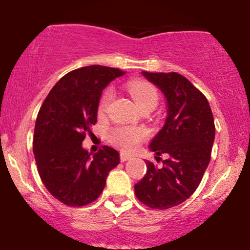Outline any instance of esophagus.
Here are the masks:
<instances>
[{"label":"esophagus","mask_w":250,"mask_h":250,"mask_svg":"<svg viewBox=\"0 0 250 250\" xmlns=\"http://www.w3.org/2000/svg\"><path fill=\"white\" fill-rule=\"evenodd\" d=\"M131 158H133V156L128 155V154H125V152H121V155H120V159H121V162L129 161V159H131Z\"/></svg>","instance_id":"34e87169"}]
</instances>
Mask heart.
<instances>
[{"label": "heart", "instance_id": "b5f03b06", "mask_svg": "<svg viewBox=\"0 0 250 250\" xmlns=\"http://www.w3.org/2000/svg\"><path fill=\"white\" fill-rule=\"evenodd\" d=\"M128 89L131 96L134 98L135 102L141 109L152 107L155 108L158 102V92L151 83L146 81L135 80L128 83ZM113 92L107 89L101 96V100L99 102V114L106 113L109 102L112 100ZM146 134L143 129L129 128V127H116L113 128L108 134L109 142L117 146V148L129 151L140 144L146 138Z\"/></svg>", "mask_w": 250, "mask_h": 250}]
</instances>
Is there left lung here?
Returning a JSON list of instances; mask_svg holds the SVG:
<instances>
[{
    "label": "left lung",
    "mask_w": 250,
    "mask_h": 250,
    "mask_svg": "<svg viewBox=\"0 0 250 250\" xmlns=\"http://www.w3.org/2000/svg\"><path fill=\"white\" fill-rule=\"evenodd\" d=\"M143 77L157 86L167 99V115L163 128L149 149L169 157L158 169L146 161V173L135 185V194L144 205L167 209L191 197L199 186L211 161L215 136L214 119L206 96L176 72Z\"/></svg>",
    "instance_id": "8db88e82"
}]
</instances>
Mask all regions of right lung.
Instances as JSON below:
<instances>
[{"mask_svg": "<svg viewBox=\"0 0 250 250\" xmlns=\"http://www.w3.org/2000/svg\"><path fill=\"white\" fill-rule=\"evenodd\" d=\"M125 72L91 65L68 72L46 96L35 125L34 154L42 182L67 206L96 200L109 171L120 163L115 149L104 146L92 155L83 148L96 123L101 93Z\"/></svg>", "mask_w": 250, "mask_h": 250, "instance_id": "obj_1", "label": "right lung"}]
</instances>
